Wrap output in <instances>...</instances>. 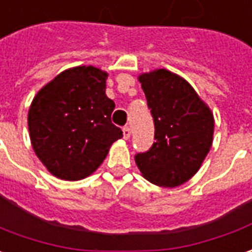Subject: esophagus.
<instances>
[{"label":"esophagus","mask_w":252,"mask_h":252,"mask_svg":"<svg viewBox=\"0 0 252 252\" xmlns=\"http://www.w3.org/2000/svg\"><path fill=\"white\" fill-rule=\"evenodd\" d=\"M130 134H131L130 127L129 126H125V127H123V138H125V140H129Z\"/></svg>","instance_id":"esophagus-1"}]
</instances>
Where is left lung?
Masks as SVG:
<instances>
[{
	"label": "left lung",
	"instance_id": "obj_1",
	"mask_svg": "<svg viewBox=\"0 0 252 252\" xmlns=\"http://www.w3.org/2000/svg\"><path fill=\"white\" fill-rule=\"evenodd\" d=\"M155 125V143L134 156L149 182L174 188L195 176L213 144L211 111L184 78L160 68L138 76Z\"/></svg>",
	"mask_w": 252,
	"mask_h": 252
}]
</instances>
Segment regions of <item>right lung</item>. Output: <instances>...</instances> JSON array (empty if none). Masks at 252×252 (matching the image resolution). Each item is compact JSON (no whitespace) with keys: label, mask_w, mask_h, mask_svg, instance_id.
Wrapping results in <instances>:
<instances>
[{"label":"right lung","mask_w":252,"mask_h":252,"mask_svg":"<svg viewBox=\"0 0 252 252\" xmlns=\"http://www.w3.org/2000/svg\"><path fill=\"white\" fill-rule=\"evenodd\" d=\"M107 76L92 65L74 67L45 85L31 103L29 131L34 152L60 180L90 176L123 136L111 122L115 103L105 94Z\"/></svg>","instance_id":"add662e5"}]
</instances>
